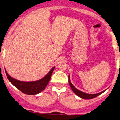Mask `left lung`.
<instances>
[{"instance_id": "left-lung-1", "label": "left lung", "mask_w": 120, "mask_h": 120, "mask_svg": "<svg viewBox=\"0 0 120 120\" xmlns=\"http://www.w3.org/2000/svg\"><path fill=\"white\" fill-rule=\"evenodd\" d=\"M68 81H69V85H70L71 89H72V90H73V92H74L76 95L78 96L79 97H81V98H83V99H92V98H94V97L98 96H99L100 94H101V93H103L104 92H105V90H104V91L100 92V93H95V94H88V93H84L83 92L80 91V90H78L77 89H76V88L73 86V84L71 83L70 81L69 75V80H68Z\"/></svg>"}]
</instances>
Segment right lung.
Instances as JSON below:
<instances>
[{"label": "right lung", "mask_w": 120, "mask_h": 120, "mask_svg": "<svg viewBox=\"0 0 120 120\" xmlns=\"http://www.w3.org/2000/svg\"><path fill=\"white\" fill-rule=\"evenodd\" d=\"M55 67H53L47 75L41 79L35 81H22L11 77L6 70V73L8 79L16 88L23 93L28 95H35L42 92L47 86L51 79Z\"/></svg>", "instance_id": "1"}]
</instances>
